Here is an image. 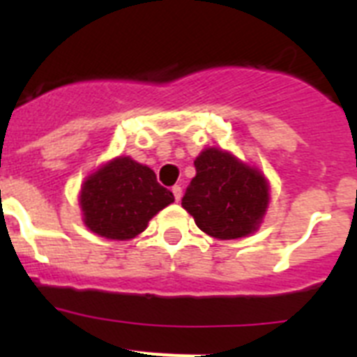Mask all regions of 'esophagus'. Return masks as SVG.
I'll list each match as a JSON object with an SVG mask.
<instances>
[{
    "mask_svg": "<svg viewBox=\"0 0 357 357\" xmlns=\"http://www.w3.org/2000/svg\"><path fill=\"white\" fill-rule=\"evenodd\" d=\"M172 193H173V197H175L176 202H181V198H182V188H181V185H173Z\"/></svg>",
    "mask_w": 357,
    "mask_h": 357,
    "instance_id": "1",
    "label": "esophagus"
}]
</instances>
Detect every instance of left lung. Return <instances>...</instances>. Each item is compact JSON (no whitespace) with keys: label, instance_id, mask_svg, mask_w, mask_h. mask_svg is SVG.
Segmentation results:
<instances>
[{"label":"left lung","instance_id":"left-lung-1","mask_svg":"<svg viewBox=\"0 0 357 357\" xmlns=\"http://www.w3.org/2000/svg\"><path fill=\"white\" fill-rule=\"evenodd\" d=\"M197 175L182 207L198 229L216 239H238L259 229L270 191L259 169L239 162L220 148H206L195 160Z\"/></svg>","mask_w":357,"mask_h":357}]
</instances>
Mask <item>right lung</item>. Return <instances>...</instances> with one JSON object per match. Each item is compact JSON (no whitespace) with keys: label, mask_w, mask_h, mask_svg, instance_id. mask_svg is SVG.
<instances>
[{"label":"right lung","mask_w":357,"mask_h":357,"mask_svg":"<svg viewBox=\"0 0 357 357\" xmlns=\"http://www.w3.org/2000/svg\"><path fill=\"white\" fill-rule=\"evenodd\" d=\"M175 202L157 182L153 169L130 157H118L91 173L82 184L84 223L107 239H132L141 234L159 211Z\"/></svg>","instance_id":"1"}]
</instances>
